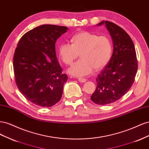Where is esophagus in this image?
Listing matches in <instances>:
<instances>
[{"mask_svg": "<svg viewBox=\"0 0 149 149\" xmlns=\"http://www.w3.org/2000/svg\"><path fill=\"white\" fill-rule=\"evenodd\" d=\"M78 81H79V82H81V83H85L86 81V79L79 77V78H78Z\"/></svg>", "mask_w": 149, "mask_h": 149, "instance_id": "obj_1", "label": "esophagus"}]
</instances>
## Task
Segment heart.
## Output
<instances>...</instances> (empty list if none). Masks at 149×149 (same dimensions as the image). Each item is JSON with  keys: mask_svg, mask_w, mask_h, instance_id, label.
Returning a JSON list of instances; mask_svg holds the SVG:
<instances>
[{"mask_svg": "<svg viewBox=\"0 0 149 149\" xmlns=\"http://www.w3.org/2000/svg\"><path fill=\"white\" fill-rule=\"evenodd\" d=\"M72 43H63L58 48V54L66 65H71L79 54L81 59L72 65L68 72L75 76H86L94 69H102L109 63L112 52L110 38L104 35L99 36L88 31L74 35Z\"/></svg>", "mask_w": 149, "mask_h": 149, "instance_id": "heart-1", "label": "heart"}]
</instances>
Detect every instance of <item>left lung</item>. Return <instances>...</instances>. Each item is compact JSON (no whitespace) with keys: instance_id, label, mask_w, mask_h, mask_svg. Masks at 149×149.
<instances>
[{"instance_id":"obj_1","label":"left lung","mask_w":149,"mask_h":149,"mask_svg":"<svg viewBox=\"0 0 149 149\" xmlns=\"http://www.w3.org/2000/svg\"><path fill=\"white\" fill-rule=\"evenodd\" d=\"M105 24L113 42V53L109 62L96 78L97 87L91 96L96 104H109L119 100L134 83L138 63L136 49L130 36L119 26L109 21Z\"/></svg>"}]
</instances>
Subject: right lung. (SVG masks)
I'll return each instance as SVG.
<instances>
[{"label": "right lung", "mask_w": 149, "mask_h": 149, "mask_svg": "<svg viewBox=\"0 0 149 149\" xmlns=\"http://www.w3.org/2000/svg\"><path fill=\"white\" fill-rule=\"evenodd\" d=\"M66 26L42 25L20 39L13 60L16 84L24 97L40 107H51L60 100L68 76L58 61L55 43Z\"/></svg>", "instance_id": "right-lung-1"}]
</instances>
